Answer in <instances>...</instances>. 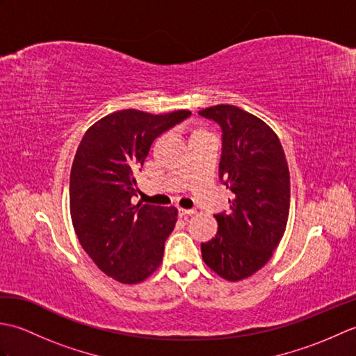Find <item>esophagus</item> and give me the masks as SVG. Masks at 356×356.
<instances>
[{"label": "esophagus", "mask_w": 356, "mask_h": 356, "mask_svg": "<svg viewBox=\"0 0 356 356\" xmlns=\"http://www.w3.org/2000/svg\"><path fill=\"white\" fill-rule=\"evenodd\" d=\"M195 213H197V209L195 208H191V209H184V208H179V214L185 217V216H194Z\"/></svg>", "instance_id": "34e87169"}]
</instances>
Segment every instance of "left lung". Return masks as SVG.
<instances>
[{"instance_id": "left-lung-1", "label": "left lung", "mask_w": 356, "mask_h": 356, "mask_svg": "<svg viewBox=\"0 0 356 356\" xmlns=\"http://www.w3.org/2000/svg\"><path fill=\"white\" fill-rule=\"evenodd\" d=\"M222 128V184L234 193L229 214H216L218 231L202 243L208 266L229 282L251 277L282 240L291 205L289 168L280 139L261 119L236 105L199 111Z\"/></svg>"}]
</instances>
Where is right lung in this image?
<instances>
[{
    "mask_svg": "<svg viewBox=\"0 0 356 356\" xmlns=\"http://www.w3.org/2000/svg\"><path fill=\"white\" fill-rule=\"evenodd\" d=\"M190 116L120 110L97 120L79 143L70 172L73 228L96 266L120 283H140L161 266L177 209L133 205L134 174L157 136Z\"/></svg>",
    "mask_w": 356,
    "mask_h": 356,
    "instance_id": "obj_1",
    "label": "right lung"
}]
</instances>
